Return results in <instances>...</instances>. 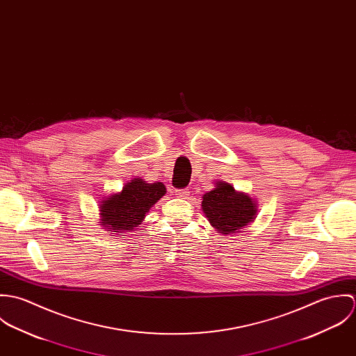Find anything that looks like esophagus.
<instances>
[{"mask_svg":"<svg viewBox=\"0 0 356 356\" xmlns=\"http://www.w3.org/2000/svg\"><path fill=\"white\" fill-rule=\"evenodd\" d=\"M177 196H178L179 199H188L189 191H188V189H179V191H177Z\"/></svg>","mask_w":356,"mask_h":356,"instance_id":"esophagus-1","label":"esophagus"}]
</instances>
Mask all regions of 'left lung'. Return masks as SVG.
Returning a JSON list of instances; mask_svg holds the SVG:
<instances>
[{
  "instance_id": "1",
  "label": "left lung",
  "mask_w": 356,
  "mask_h": 356,
  "mask_svg": "<svg viewBox=\"0 0 356 356\" xmlns=\"http://www.w3.org/2000/svg\"><path fill=\"white\" fill-rule=\"evenodd\" d=\"M202 209L211 226L220 234H236L251 225L257 213L254 199L236 191L225 181H216L215 188L204 193Z\"/></svg>"
}]
</instances>
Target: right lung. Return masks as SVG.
<instances>
[{
    "label": "right lung",
    "mask_w": 356,
    "mask_h": 356,
    "mask_svg": "<svg viewBox=\"0 0 356 356\" xmlns=\"http://www.w3.org/2000/svg\"><path fill=\"white\" fill-rule=\"evenodd\" d=\"M165 192L167 189L161 182L148 184L143 178H133L124 184L120 192L102 197L99 223L111 234L123 236L122 233L133 232Z\"/></svg>",
    "instance_id": "obj_1"
}]
</instances>
